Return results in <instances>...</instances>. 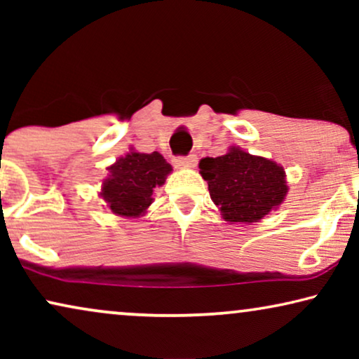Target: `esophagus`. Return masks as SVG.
<instances>
[{"label": "esophagus", "instance_id": "1", "mask_svg": "<svg viewBox=\"0 0 359 359\" xmlns=\"http://www.w3.org/2000/svg\"><path fill=\"white\" fill-rule=\"evenodd\" d=\"M196 161H198V158H196V155H188V156H176L175 158V163L181 166V168H191V166L196 165Z\"/></svg>", "mask_w": 359, "mask_h": 359}]
</instances>
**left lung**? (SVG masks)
Listing matches in <instances>:
<instances>
[{"label":"left lung","instance_id":"obj_1","mask_svg":"<svg viewBox=\"0 0 359 359\" xmlns=\"http://www.w3.org/2000/svg\"><path fill=\"white\" fill-rule=\"evenodd\" d=\"M210 199L229 222H258L287 193L283 166L240 149L199 161Z\"/></svg>","mask_w":359,"mask_h":359}]
</instances>
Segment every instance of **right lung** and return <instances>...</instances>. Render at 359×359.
Listing matches in <instances>:
<instances>
[{
	"mask_svg": "<svg viewBox=\"0 0 359 359\" xmlns=\"http://www.w3.org/2000/svg\"><path fill=\"white\" fill-rule=\"evenodd\" d=\"M109 178L102 183L101 196L112 212L124 217H139L151 204L156 186L165 183L171 165L158 151L127 154L111 165Z\"/></svg>",
	"mask_w": 359,
	"mask_h": 359,
	"instance_id": "add662e5",
	"label": "right lung"
}]
</instances>
